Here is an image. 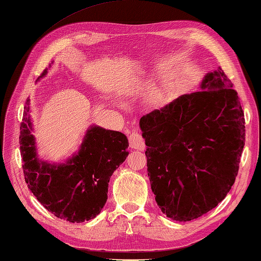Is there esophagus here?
Returning <instances> with one entry per match:
<instances>
[{
	"mask_svg": "<svg viewBox=\"0 0 261 261\" xmlns=\"http://www.w3.org/2000/svg\"><path fill=\"white\" fill-rule=\"evenodd\" d=\"M129 143H130V147L132 149H136V150H141L142 151V150H145V148H146L145 140H143L142 136L137 130L132 131L130 134Z\"/></svg>",
	"mask_w": 261,
	"mask_h": 261,
	"instance_id": "1",
	"label": "esophagus"
}]
</instances>
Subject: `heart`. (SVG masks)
I'll list each match as a JSON object with an SVG mask.
<instances>
[{
    "instance_id": "obj_1",
    "label": "heart",
    "mask_w": 261,
    "mask_h": 261,
    "mask_svg": "<svg viewBox=\"0 0 261 261\" xmlns=\"http://www.w3.org/2000/svg\"><path fill=\"white\" fill-rule=\"evenodd\" d=\"M175 79L174 77H169V79H166L162 82L158 87L153 88L151 92V97L153 101H160L165 95H167L168 93H170V91L174 88L175 85Z\"/></svg>"
}]
</instances>
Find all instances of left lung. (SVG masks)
I'll return each mask as SVG.
<instances>
[{"instance_id": "1", "label": "left lung", "mask_w": 261, "mask_h": 261, "mask_svg": "<svg viewBox=\"0 0 261 261\" xmlns=\"http://www.w3.org/2000/svg\"><path fill=\"white\" fill-rule=\"evenodd\" d=\"M233 84L219 67L199 91L140 119L148 176L159 208L171 220L197 219L234 184L245 147V118Z\"/></svg>"}]
</instances>
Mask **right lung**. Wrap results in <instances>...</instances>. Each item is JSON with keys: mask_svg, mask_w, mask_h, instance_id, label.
Wrapping results in <instances>:
<instances>
[{"mask_svg": "<svg viewBox=\"0 0 261 261\" xmlns=\"http://www.w3.org/2000/svg\"><path fill=\"white\" fill-rule=\"evenodd\" d=\"M48 68L38 77H45ZM28 98L20 126V151L24 179L31 193L57 218L71 223L94 219L108 199L111 176L129 154V141L119 131L91 125L79 151L65 163L38 157Z\"/></svg>", "mask_w": 261, "mask_h": 261, "instance_id": "1", "label": "right lung"}]
</instances>
